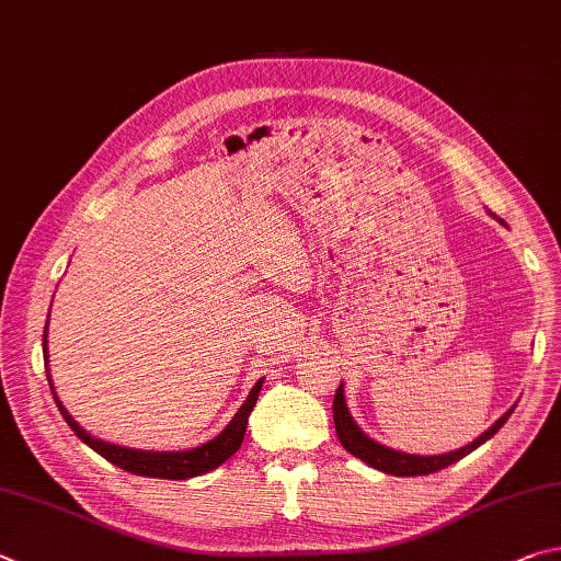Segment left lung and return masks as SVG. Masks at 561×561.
I'll use <instances>...</instances> for the list:
<instances>
[{
    "label": "left lung",
    "instance_id": "8db88e82",
    "mask_svg": "<svg viewBox=\"0 0 561 561\" xmlns=\"http://www.w3.org/2000/svg\"><path fill=\"white\" fill-rule=\"evenodd\" d=\"M511 414H513V410L505 412L501 420L491 426V430L483 432L476 442L463 446V449H456V451L442 454V456H412V454L387 449V446L373 442L370 436H365L360 432V426L353 422L348 407H345L343 385L335 390V397H333V424H335V434H339L343 449L351 451L355 458H360V461H365L368 466L378 468V471L392 473V476H426V473L442 471V468L456 463L458 458H463L466 454H471L473 449H478V446L491 439V436L507 422V416Z\"/></svg>",
    "mask_w": 561,
    "mask_h": 561
}]
</instances>
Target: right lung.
Masks as SVG:
<instances>
[{
    "label": "right lung",
    "instance_id": "add662e5",
    "mask_svg": "<svg viewBox=\"0 0 561 561\" xmlns=\"http://www.w3.org/2000/svg\"><path fill=\"white\" fill-rule=\"evenodd\" d=\"M46 331H48V323H46ZM46 331H44V360L48 365ZM46 378L50 385L48 368H46ZM260 390H262V380L252 387V392L245 400V404L240 407L238 414L232 416V422L216 436V439H210V442L201 444V446H196V449H188V451H137V449H125V446L105 444V442L93 439V436L85 434L83 426H80L73 416L66 412V407L58 402L54 387H50L60 414H64V420L68 422L70 430L76 432L80 442H85L90 449L98 451L103 458H107L110 463L119 466L122 471H129L135 476H149V478H169V481H186V478L203 476V473L213 471V468H218L222 461H228V458L240 449L242 439H245L250 412H252L254 402H257Z\"/></svg>",
    "mask_w": 561,
    "mask_h": 561
}]
</instances>
